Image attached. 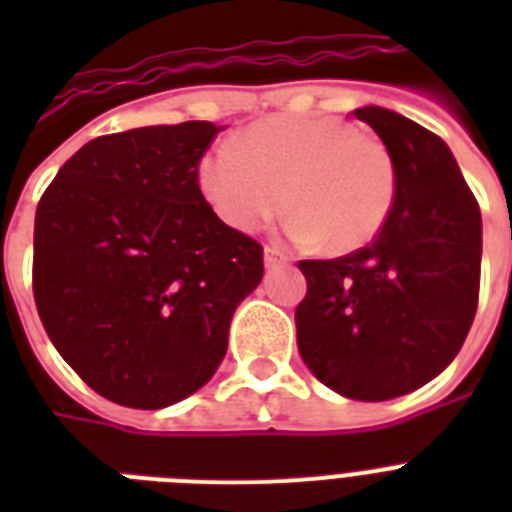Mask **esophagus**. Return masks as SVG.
I'll list each match as a JSON object with an SVG mask.
<instances>
[{"mask_svg":"<svg viewBox=\"0 0 512 512\" xmlns=\"http://www.w3.org/2000/svg\"><path fill=\"white\" fill-rule=\"evenodd\" d=\"M289 257L281 252L279 247H265V265L268 268H276V265H287Z\"/></svg>","mask_w":512,"mask_h":512,"instance_id":"34e87169","label":"esophagus"}]
</instances>
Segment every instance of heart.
<instances>
[{
  "label": "heart",
  "mask_w": 512,
  "mask_h": 512,
  "mask_svg": "<svg viewBox=\"0 0 512 512\" xmlns=\"http://www.w3.org/2000/svg\"><path fill=\"white\" fill-rule=\"evenodd\" d=\"M196 183L225 225L255 231L287 204L289 239L335 255L366 247L396 199L382 140L335 116H268L199 159ZM288 191L284 192L283 188Z\"/></svg>",
  "instance_id": "b5f03b06"
}]
</instances>
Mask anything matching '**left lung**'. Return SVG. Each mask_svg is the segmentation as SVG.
Masks as SVG:
<instances>
[{"label":"left lung","mask_w":512,"mask_h":512,"mask_svg":"<svg viewBox=\"0 0 512 512\" xmlns=\"http://www.w3.org/2000/svg\"><path fill=\"white\" fill-rule=\"evenodd\" d=\"M393 156L396 199L369 247L300 260L297 348L327 388L388 401L460 353L478 308L481 209L444 140L380 106L353 111Z\"/></svg>","instance_id":"obj_1"}]
</instances>
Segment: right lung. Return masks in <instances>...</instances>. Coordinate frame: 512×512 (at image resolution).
Segmentation results:
<instances>
[{
  "label": "right lung",
  "instance_id": "1",
  "mask_svg": "<svg viewBox=\"0 0 512 512\" xmlns=\"http://www.w3.org/2000/svg\"><path fill=\"white\" fill-rule=\"evenodd\" d=\"M223 127L156 124L90 140L39 199L34 300L66 364L114 404L162 409L209 382L263 247L196 183Z\"/></svg>",
  "mask_w": 512,
  "mask_h": 512
}]
</instances>
